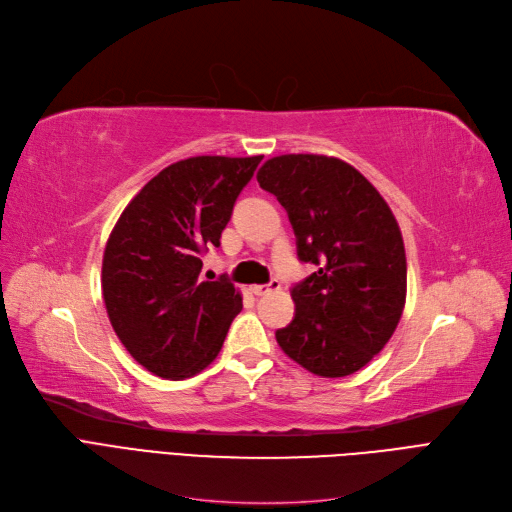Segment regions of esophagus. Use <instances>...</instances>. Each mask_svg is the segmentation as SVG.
<instances>
[{
    "label": "esophagus",
    "instance_id": "esophagus-1",
    "mask_svg": "<svg viewBox=\"0 0 512 512\" xmlns=\"http://www.w3.org/2000/svg\"><path fill=\"white\" fill-rule=\"evenodd\" d=\"M279 279H271L269 284H254L250 290L256 294V296H264V294H269V292H273V290H279Z\"/></svg>",
    "mask_w": 512,
    "mask_h": 512
}]
</instances>
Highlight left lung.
<instances>
[{"instance_id":"1","label":"left lung","mask_w":512,"mask_h":512,"mask_svg":"<svg viewBox=\"0 0 512 512\" xmlns=\"http://www.w3.org/2000/svg\"><path fill=\"white\" fill-rule=\"evenodd\" d=\"M256 178L288 211L298 258L315 264L292 288L294 320L275 339L317 377L354 375L390 341L407 298V256L392 209L334 156L281 154Z\"/></svg>"}]
</instances>
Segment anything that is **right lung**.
<instances>
[{
    "mask_svg": "<svg viewBox=\"0 0 512 512\" xmlns=\"http://www.w3.org/2000/svg\"><path fill=\"white\" fill-rule=\"evenodd\" d=\"M262 156H192L165 167L122 211L103 252L101 290L129 354L163 379L197 375L241 311L226 277L203 281L235 201Z\"/></svg>",
    "mask_w": 512,
    "mask_h": 512,
    "instance_id": "obj_1",
    "label": "right lung"
}]
</instances>
